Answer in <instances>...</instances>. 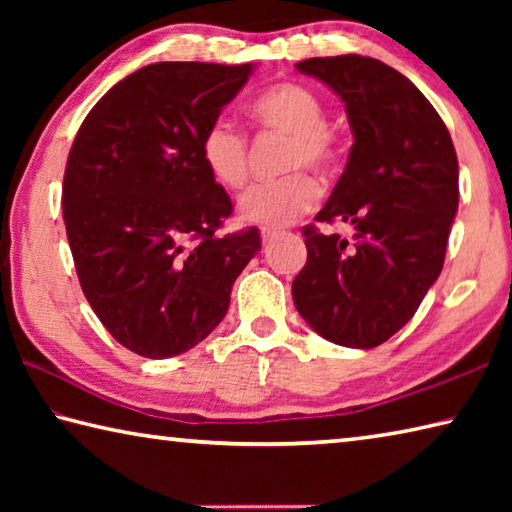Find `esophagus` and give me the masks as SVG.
Instances as JSON below:
<instances>
[{
  "label": "esophagus",
  "instance_id": "esophagus-1",
  "mask_svg": "<svg viewBox=\"0 0 512 512\" xmlns=\"http://www.w3.org/2000/svg\"><path fill=\"white\" fill-rule=\"evenodd\" d=\"M277 235H280V230L264 228V230H262V241H264V244H271V241H273Z\"/></svg>",
  "mask_w": 512,
  "mask_h": 512
}]
</instances>
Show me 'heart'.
<instances>
[{
	"instance_id": "heart-1",
	"label": "heart",
	"mask_w": 512,
	"mask_h": 512,
	"mask_svg": "<svg viewBox=\"0 0 512 512\" xmlns=\"http://www.w3.org/2000/svg\"><path fill=\"white\" fill-rule=\"evenodd\" d=\"M250 117L266 133L289 135L284 151L287 178L250 187L241 196L239 214L246 223L280 228L309 212L318 189L307 173L329 176L341 158V142L327 124L325 101L302 83H277L257 94L250 103ZM248 137L228 119H214L201 137V158L210 176L225 189H241L248 180Z\"/></svg>"
}]
</instances>
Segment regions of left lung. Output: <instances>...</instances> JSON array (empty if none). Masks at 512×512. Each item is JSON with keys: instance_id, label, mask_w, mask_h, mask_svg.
Masks as SVG:
<instances>
[{"instance_id": "left-lung-1", "label": "left lung", "mask_w": 512, "mask_h": 512, "mask_svg": "<svg viewBox=\"0 0 512 512\" xmlns=\"http://www.w3.org/2000/svg\"><path fill=\"white\" fill-rule=\"evenodd\" d=\"M296 67L345 103L354 144L316 221L354 225V241L305 225L307 264L293 280V302L323 339L377 348L409 323L443 271L458 210L452 137L427 97L377 58H309Z\"/></svg>"}]
</instances>
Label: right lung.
Instances as JSON below:
<instances>
[{
  "mask_svg": "<svg viewBox=\"0 0 512 512\" xmlns=\"http://www.w3.org/2000/svg\"><path fill=\"white\" fill-rule=\"evenodd\" d=\"M255 65L153 63L99 99L76 133L63 219L94 314L140 357L192 350L221 323L262 239L216 235L230 196L201 158L205 128Z\"/></svg>",
  "mask_w": 512,
  "mask_h": 512,
  "instance_id": "1",
  "label": "right lung"
}]
</instances>
